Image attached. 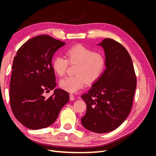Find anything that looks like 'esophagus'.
Listing matches in <instances>:
<instances>
[{
  "label": "esophagus",
  "instance_id": "1",
  "mask_svg": "<svg viewBox=\"0 0 156 156\" xmlns=\"http://www.w3.org/2000/svg\"><path fill=\"white\" fill-rule=\"evenodd\" d=\"M69 99H70V100H72V101L75 100V96H74V95H73V94H69Z\"/></svg>",
  "mask_w": 156,
  "mask_h": 156
}]
</instances>
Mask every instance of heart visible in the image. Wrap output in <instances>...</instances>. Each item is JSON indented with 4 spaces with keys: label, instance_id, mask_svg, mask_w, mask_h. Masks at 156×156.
<instances>
[{
    "label": "heart",
    "instance_id": "heart-1",
    "mask_svg": "<svg viewBox=\"0 0 156 156\" xmlns=\"http://www.w3.org/2000/svg\"><path fill=\"white\" fill-rule=\"evenodd\" d=\"M65 59L62 56L54 57L52 66L55 72L63 76L69 63H77L75 73L60 80V86L69 92H76L89 83L96 81L103 74L105 68V59L103 55L94 52L86 47L78 45L66 51Z\"/></svg>",
    "mask_w": 156,
    "mask_h": 156
}]
</instances>
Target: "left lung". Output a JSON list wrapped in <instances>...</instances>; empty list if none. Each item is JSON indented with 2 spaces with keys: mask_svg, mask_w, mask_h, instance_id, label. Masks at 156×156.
Here are the masks:
<instances>
[{
  "mask_svg": "<svg viewBox=\"0 0 156 156\" xmlns=\"http://www.w3.org/2000/svg\"><path fill=\"white\" fill-rule=\"evenodd\" d=\"M98 45L104 50L106 69L81 96L87 104L81 123L88 130L104 133L116 129L128 116L136 79L131 56L123 45L111 38Z\"/></svg>",
  "mask_w": 156,
  "mask_h": 156,
  "instance_id": "8db88e82",
  "label": "left lung"
}]
</instances>
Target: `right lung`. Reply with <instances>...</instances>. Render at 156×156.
<instances>
[{"label":"right lung","mask_w":156,"mask_h":156,"mask_svg":"<svg viewBox=\"0 0 156 156\" xmlns=\"http://www.w3.org/2000/svg\"><path fill=\"white\" fill-rule=\"evenodd\" d=\"M66 44L48 35L28 40L14 57L10 83V101L14 116L23 126L40 129L53 124L62 108L69 100L68 92L55 88L52 58Z\"/></svg>","instance_id":"obj_1"}]
</instances>
